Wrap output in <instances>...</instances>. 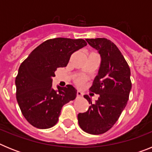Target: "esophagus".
<instances>
[{
	"label": "esophagus",
	"mask_w": 152,
	"mask_h": 152,
	"mask_svg": "<svg viewBox=\"0 0 152 152\" xmlns=\"http://www.w3.org/2000/svg\"><path fill=\"white\" fill-rule=\"evenodd\" d=\"M83 96V93L81 92L80 91H77V97H80V96Z\"/></svg>",
	"instance_id": "esophagus-1"
}]
</instances>
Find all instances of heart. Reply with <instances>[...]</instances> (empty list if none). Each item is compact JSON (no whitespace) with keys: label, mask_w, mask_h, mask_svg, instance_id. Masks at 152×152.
Masks as SVG:
<instances>
[{"label":"heart","mask_w":152,"mask_h":152,"mask_svg":"<svg viewBox=\"0 0 152 152\" xmlns=\"http://www.w3.org/2000/svg\"><path fill=\"white\" fill-rule=\"evenodd\" d=\"M83 82H84V78H82V77H80V78H78L77 80V84H82Z\"/></svg>","instance_id":"heart-1"}]
</instances>
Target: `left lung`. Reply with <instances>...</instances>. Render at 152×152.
Wrapping results in <instances>:
<instances>
[{
  "instance_id": "obj_1",
  "label": "left lung",
  "mask_w": 152,
  "mask_h": 152,
  "mask_svg": "<svg viewBox=\"0 0 152 152\" xmlns=\"http://www.w3.org/2000/svg\"><path fill=\"white\" fill-rule=\"evenodd\" d=\"M86 41L101 58L98 74L90 88L99 97L93 103L91 98L84 95L91 106L87 112L77 115V119L83 131L100 135L112 128L127 104L132 88L131 72L121 52L110 40L96 38Z\"/></svg>"
}]
</instances>
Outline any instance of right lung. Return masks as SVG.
<instances>
[{
  "mask_svg": "<svg viewBox=\"0 0 152 152\" xmlns=\"http://www.w3.org/2000/svg\"><path fill=\"white\" fill-rule=\"evenodd\" d=\"M87 45L82 39L56 38L40 44L19 68L16 77L17 100L25 119L38 129H49L57 123L61 108L75 100L77 90L68 84L58 91L52 88V77L58 68L66 67L74 52Z\"/></svg>",
  "mask_w": 152,
  "mask_h": 152,
  "instance_id": "1",
  "label": "right lung"
}]
</instances>
